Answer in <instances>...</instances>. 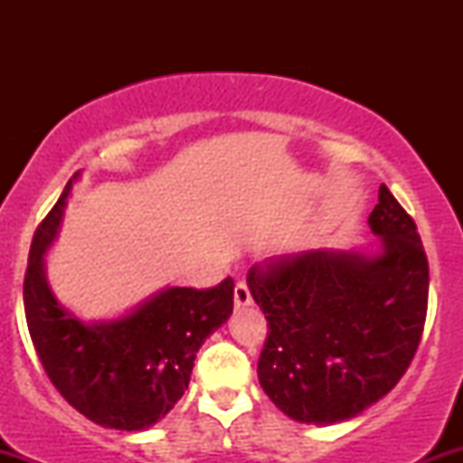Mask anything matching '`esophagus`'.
<instances>
[{
	"instance_id": "1",
	"label": "esophagus",
	"mask_w": 463,
	"mask_h": 463,
	"mask_svg": "<svg viewBox=\"0 0 463 463\" xmlns=\"http://www.w3.org/2000/svg\"><path fill=\"white\" fill-rule=\"evenodd\" d=\"M252 302V294H250V287L246 280H237L235 285V305L237 307H246Z\"/></svg>"
}]
</instances>
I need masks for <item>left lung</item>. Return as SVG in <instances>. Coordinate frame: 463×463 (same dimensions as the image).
Listing matches in <instances>:
<instances>
[{
  "instance_id": "1",
  "label": "left lung",
  "mask_w": 463,
  "mask_h": 463,
  "mask_svg": "<svg viewBox=\"0 0 463 463\" xmlns=\"http://www.w3.org/2000/svg\"><path fill=\"white\" fill-rule=\"evenodd\" d=\"M381 254H283L248 272L268 320L259 381L298 422L359 416L402 379L424 331L429 261L416 222L385 184L368 217Z\"/></svg>"
}]
</instances>
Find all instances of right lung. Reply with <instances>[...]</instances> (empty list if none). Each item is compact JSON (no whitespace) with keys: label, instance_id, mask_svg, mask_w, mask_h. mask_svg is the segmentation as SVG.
Instances as JSON below:
<instances>
[{"label":"right lung","instance_id":"right-lung-1","mask_svg":"<svg viewBox=\"0 0 463 463\" xmlns=\"http://www.w3.org/2000/svg\"><path fill=\"white\" fill-rule=\"evenodd\" d=\"M71 180L32 237L24 279L25 322L45 374L82 416L139 431L169 411L189 385L198 348L232 311L235 283L169 287L115 322L84 324L47 287L43 252L54 241Z\"/></svg>","mask_w":463,"mask_h":463}]
</instances>
